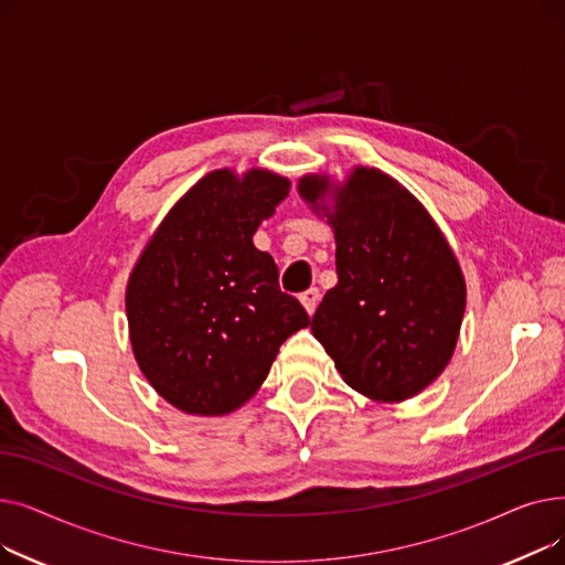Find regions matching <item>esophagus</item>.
<instances>
[{
    "instance_id": "1",
    "label": "esophagus",
    "mask_w": 565,
    "mask_h": 565,
    "mask_svg": "<svg viewBox=\"0 0 565 565\" xmlns=\"http://www.w3.org/2000/svg\"><path fill=\"white\" fill-rule=\"evenodd\" d=\"M318 300H320V290H318V288H309V290H305V292L300 295V302H302V307L307 309L309 316L316 311Z\"/></svg>"
}]
</instances>
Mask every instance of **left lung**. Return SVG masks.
I'll return each mask as SVG.
<instances>
[{
	"mask_svg": "<svg viewBox=\"0 0 565 565\" xmlns=\"http://www.w3.org/2000/svg\"><path fill=\"white\" fill-rule=\"evenodd\" d=\"M298 192L337 241L339 284L311 318L313 337L354 392L377 403L417 396L451 362L467 302L447 237L377 169L354 167L343 185L309 173Z\"/></svg>",
	"mask_w": 565,
	"mask_h": 565,
	"instance_id": "1",
	"label": "left lung"
}]
</instances>
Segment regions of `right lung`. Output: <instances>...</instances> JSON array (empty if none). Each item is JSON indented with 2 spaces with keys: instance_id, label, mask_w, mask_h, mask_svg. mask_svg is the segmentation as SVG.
Wrapping results in <instances>:
<instances>
[{
  "instance_id": "1",
  "label": "right lung",
  "mask_w": 565,
  "mask_h": 565,
  "mask_svg": "<svg viewBox=\"0 0 565 565\" xmlns=\"http://www.w3.org/2000/svg\"><path fill=\"white\" fill-rule=\"evenodd\" d=\"M290 181L267 169H217L178 201L143 247L126 288L135 360L173 407L222 417L245 405L279 345L307 328L281 292L275 258L254 247Z\"/></svg>"
}]
</instances>
